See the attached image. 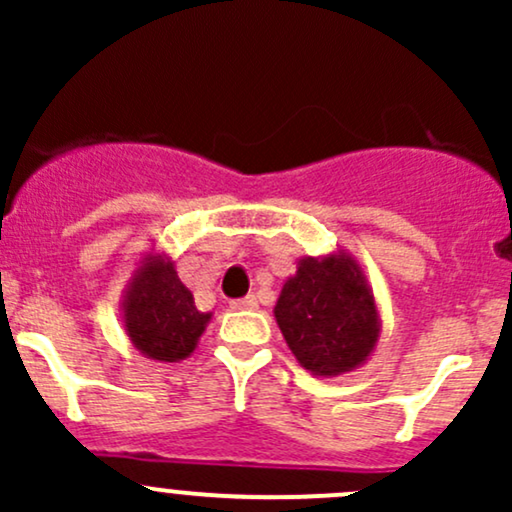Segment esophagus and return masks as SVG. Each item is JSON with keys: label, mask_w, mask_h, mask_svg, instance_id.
<instances>
[{"label": "esophagus", "mask_w": 512, "mask_h": 512, "mask_svg": "<svg viewBox=\"0 0 512 512\" xmlns=\"http://www.w3.org/2000/svg\"><path fill=\"white\" fill-rule=\"evenodd\" d=\"M233 310H255L257 308V298L255 296H245V298H236L231 301Z\"/></svg>", "instance_id": "1"}]
</instances>
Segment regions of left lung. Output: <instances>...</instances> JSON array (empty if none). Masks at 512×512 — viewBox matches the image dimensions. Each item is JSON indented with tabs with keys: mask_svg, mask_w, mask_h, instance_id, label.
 Wrapping results in <instances>:
<instances>
[{
	"mask_svg": "<svg viewBox=\"0 0 512 512\" xmlns=\"http://www.w3.org/2000/svg\"><path fill=\"white\" fill-rule=\"evenodd\" d=\"M274 317L296 361L320 378L361 368L383 330L373 286L346 250L298 260L296 274L281 286Z\"/></svg>",
	"mask_w": 512,
	"mask_h": 512,
	"instance_id": "8db88e82",
	"label": "left lung"
}]
</instances>
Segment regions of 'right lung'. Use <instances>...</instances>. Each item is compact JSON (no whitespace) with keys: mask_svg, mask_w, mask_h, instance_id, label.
Masks as SVG:
<instances>
[{"mask_svg":"<svg viewBox=\"0 0 512 512\" xmlns=\"http://www.w3.org/2000/svg\"><path fill=\"white\" fill-rule=\"evenodd\" d=\"M120 317L129 344L161 363L192 356L211 322V313L197 310L195 296L180 281L173 257L156 245L134 264L122 291Z\"/></svg>","mask_w":512,"mask_h":512,"instance_id":"right-lung-1","label":"right lung"}]
</instances>
